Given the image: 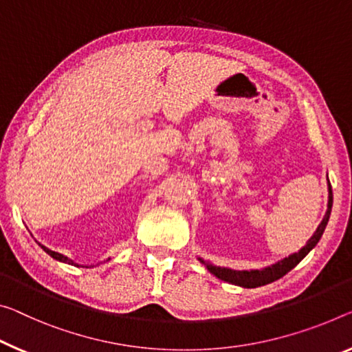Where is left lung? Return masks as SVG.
Wrapping results in <instances>:
<instances>
[{"instance_id": "1", "label": "left lung", "mask_w": 352, "mask_h": 352, "mask_svg": "<svg viewBox=\"0 0 352 352\" xmlns=\"http://www.w3.org/2000/svg\"><path fill=\"white\" fill-rule=\"evenodd\" d=\"M332 203H333L332 187L329 186L327 212H326V215H324V219H322V221L320 223V226H318V230L315 231V234H313L310 239H308L307 245L304 248H300V250L297 252V253H294V255L285 258L283 261L274 264V266L266 267V269H263V270H232V269H225V267H215L210 263L203 261V259H201V263L208 267L209 272L214 274L217 278L223 280V282L232 283V285L244 286V288H256V286H263V285L272 283V282H275V280L282 278L283 275L288 274L291 269H294L297 264H299L302 259H304L308 255V252H310L311 248L315 247L318 242H320L322 232H324V230H326V225H327V221H329V217H331Z\"/></svg>"}]
</instances>
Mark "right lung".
<instances>
[{
	"instance_id": "right-lung-1",
	"label": "right lung",
	"mask_w": 352,
	"mask_h": 352,
	"mask_svg": "<svg viewBox=\"0 0 352 352\" xmlns=\"http://www.w3.org/2000/svg\"><path fill=\"white\" fill-rule=\"evenodd\" d=\"M42 248H44V250L48 253V255L50 256H53L55 259H58V261H63V263H67V264H74V261H70L69 258H66L64 255H61V253H58V252H53V250H48L47 247H44V245H41Z\"/></svg>"
}]
</instances>
